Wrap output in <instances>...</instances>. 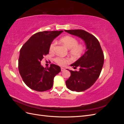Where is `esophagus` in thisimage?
<instances>
[{
    "label": "esophagus",
    "instance_id": "obj_1",
    "mask_svg": "<svg viewBox=\"0 0 124 124\" xmlns=\"http://www.w3.org/2000/svg\"><path fill=\"white\" fill-rule=\"evenodd\" d=\"M65 69L64 68H62H62H61V71H65Z\"/></svg>",
    "mask_w": 124,
    "mask_h": 124
}]
</instances>
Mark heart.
<instances>
[{
	"label": "heart",
	"mask_w": 124,
	"mask_h": 124,
	"mask_svg": "<svg viewBox=\"0 0 124 124\" xmlns=\"http://www.w3.org/2000/svg\"><path fill=\"white\" fill-rule=\"evenodd\" d=\"M60 42L67 48L69 49L70 54L73 57H78L84 53L85 49V46L83 44L78 43V40L70 36H66L62 37L60 39ZM56 42L53 41L50 46V51L53 52L54 51ZM55 62L61 66H63L67 62H69V59L67 58H62L61 57H57L55 58Z\"/></svg>",
	"instance_id": "heart-1"
}]
</instances>
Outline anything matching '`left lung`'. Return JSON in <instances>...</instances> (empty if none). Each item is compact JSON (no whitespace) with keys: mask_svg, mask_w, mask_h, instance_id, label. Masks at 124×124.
<instances>
[{"mask_svg":"<svg viewBox=\"0 0 124 124\" xmlns=\"http://www.w3.org/2000/svg\"><path fill=\"white\" fill-rule=\"evenodd\" d=\"M66 32L83 39L86 48L83 55L71 65L80 70H70L71 76L66 81L67 88L72 91L80 92L90 88L98 79L104 62V55L99 41L84 30H65Z\"/></svg>","mask_w":124,"mask_h":124,"instance_id":"1","label":"left lung"}]
</instances>
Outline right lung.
<instances>
[{
    "label": "right lung",
    "mask_w": 124,
    "mask_h": 124,
    "mask_svg": "<svg viewBox=\"0 0 124 124\" xmlns=\"http://www.w3.org/2000/svg\"><path fill=\"white\" fill-rule=\"evenodd\" d=\"M62 32H38L32 35L21 48L18 70L24 82L31 89L44 92L53 86L54 78L61 72V67L51 64L50 67L45 68L41 65V61L49 53L52 41Z\"/></svg>",
    "instance_id": "1"
}]
</instances>
